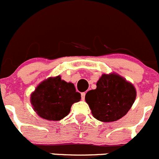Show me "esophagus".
I'll list each match as a JSON object with an SVG mask.
<instances>
[{
	"label": "esophagus",
	"instance_id": "obj_1",
	"mask_svg": "<svg viewBox=\"0 0 159 159\" xmlns=\"http://www.w3.org/2000/svg\"><path fill=\"white\" fill-rule=\"evenodd\" d=\"M84 98H85V93L84 92L81 93V99H82L83 101H84Z\"/></svg>",
	"mask_w": 159,
	"mask_h": 159
}]
</instances>
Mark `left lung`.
Masks as SVG:
<instances>
[{"label": "left lung", "mask_w": 159, "mask_h": 159, "mask_svg": "<svg viewBox=\"0 0 159 159\" xmlns=\"http://www.w3.org/2000/svg\"><path fill=\"white\" fill-rule=\"evenodd\" d=\"M136 97L133 84L119 75L110 74L102 75L96 89L88 91L85 100L93 117L102 122H113L127 113Z\"/></svg>", "instance_id": "1"}]
</instances>
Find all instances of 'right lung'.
Returning <instances> with one entry per match:
<instances>
[{
    "label": "right lung",
    "mask_w": 159,
    "mask_h": 159,
    "mask_svg": "<svg viewBox=\"0 0 159 159\" xmlns=\"http://www.w3.org/2000/svg\"><path fill=\"white\" fill-rule=\"evenodd\" d=\"M81 98L74 84L58 76L46 80L36 88L31 95V103L40 117L55 121L66 116L71 105Z\"/></svg>",
    "instance_id": "right-lung-1"
}]
</instances>
